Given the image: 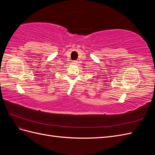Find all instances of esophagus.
Returning a JSON list of instances; mask_svg holds the SVG:
<instances>
[{"label": "esophagus", "mask_w": 155, "mask_h": 155, "mask_svg": "<svg viewBox=\"0 0 155 155\" xmlns=\"http://www.w3.org/2000/svg\"><path fill=\"white\" fill-rule=\"evenodd\" d=\"M73 62H74V63H77V62H78V61H76V60H75V61H73Z\"/></svg>", "instance_id": "1"}]
</instances>
